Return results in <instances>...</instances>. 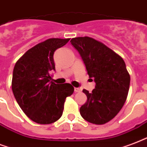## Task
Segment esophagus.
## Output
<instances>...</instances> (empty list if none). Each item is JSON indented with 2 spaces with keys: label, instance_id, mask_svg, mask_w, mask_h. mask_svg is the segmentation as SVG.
Wrapping results in <instances>:
<instances>
[{
  "label": "esophagus",
  "instance_id": "1",
  "mask_svg": "<svg viewBox=\"0 0 147 147\" xmlns=\"http://www.w3.org/2000/svg\"><path fill=\"white\" fill-rule=\"evenodd\" d=\"M74 91L76 93H79V92L81 91V89L80 88H77V87H74Z\"/></svg>",
  "mask_w": 147,
  "mask_h": 147
}]
</instances>
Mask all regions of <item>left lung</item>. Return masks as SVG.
<instances>
[{"instance_id": "1", "label": "left lung", "mask_w": 147, "mask_h": 147, "mask_svg": "<svg viewBox=\"0 0 147 147\" xmlns=\"http://www.w3.org/2000/svg\"><path fill=\"white\" fill-rule=\"evenodd\" d=\"M70 42L81 56L89 77L96 83L92 93L83 90L87 100L80 108V115L94 124L107 123L117 116L127 100L130 76L124 61L92 37H75Z\"/></svg>"}]
</instances>
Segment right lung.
I'll return each mask as SVG.
<instances>
[{"label": "right lung", "mask_w": 147, "mask_h": 147, "mask_svg": "<svg viewBox=\"0 0 147 147\" xmlns=\"http://www.w3.org/2000/svg\"><path fill=\"white\" fill-rule=\"evenodd\" d=\"M70 38H50L29 49L15 63L12 90L23 112L34 122L50 124L62 116L66 98L74 88L70 84L51 82L55 70L53 53Z\"/></svg>", "instance_id": "1"}]
</instances>
